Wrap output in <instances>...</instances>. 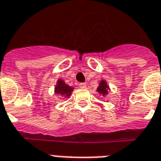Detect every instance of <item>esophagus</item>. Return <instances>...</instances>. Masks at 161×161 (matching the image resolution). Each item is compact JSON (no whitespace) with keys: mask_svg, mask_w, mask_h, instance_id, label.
I'll list each match as a JSON object with an SVG mask.
<instances>
[{"mask_svg":"<svg viewBox=\"0 0 161 161\" xmlns=\"http://www.w3.org/2000/svg\"><path fill=\"white\" fill-rule=\"evenodd\" d=\"M78 86H79L80 88H82V89H84V88H86V83H80L79 84H78Z\"/></svg>","mask_w":161,"mask_h":161,"instance_id":"34e87169","label":"esophagus"}]
</instances>
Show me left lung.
I'll use <instances>...</instances> for the list:
<instances>
[{
	"label": "left lung",
	"mask_w": 161,
	"mask_h": 161,
	"mask_svg": "<svg viewBox=\"0 0 161 161\" xmlns=\"http://www.w3.org/2000/svg\"><path fill=\"white\" fill-rule=\"evenodd\" d=\"M108 86L106 84L105 81H101L100 83V86L98 87V89H97V91L99 92L100 94H107V90H108Z\"/></svg>",
	"instance_id": "obj_1"
}]
</instances>
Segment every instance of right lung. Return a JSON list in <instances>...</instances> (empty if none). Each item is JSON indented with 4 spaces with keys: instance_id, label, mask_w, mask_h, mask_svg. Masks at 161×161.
<instances>
[{
    "instance_id": "add662e5",
    "label": "right lung",
    "mask_w": 161,
    "mask_h": 161,
    "mask_svg": "<svg viewBox=\"0 0 161 161\" xmlns=\"http://www.w3.org/2000/svg\"><path fill=\"white\" fill-rule=\"evenodd\" d=\"M55 91H56V94H57L69 96L72 91V88H71L70 86L67 85L62 80H58Z\"/></svg>"
}]
</instances>
